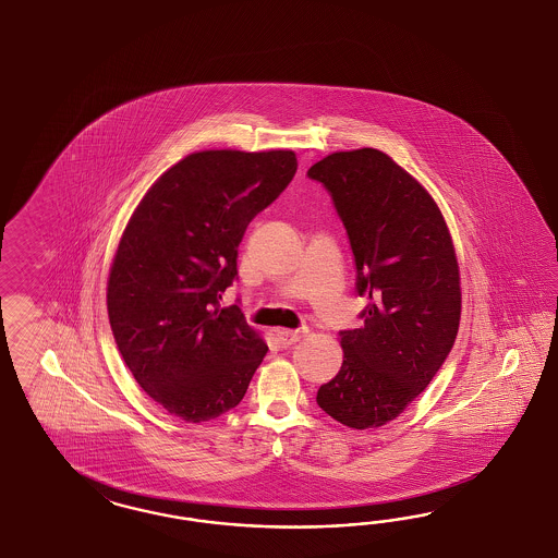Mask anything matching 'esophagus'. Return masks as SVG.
Listing matches in <instances>:
<instances>
[{"instance_id": "34e87169", "label": "esophagus", "mask_w": 558, "mask_h": 558, "mask_svg": "<svg viewBox=\"0 0 558 558\" xmlns=\"http://www.w3.org/2000/svg\"><path fill=\"white\" fill-rule=\"evenodd\" d=\"M276 338H278L282 348H290V345H294L296 341L304 338V329H278Z\"/></svg>"}]
</instances>
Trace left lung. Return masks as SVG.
Listing matches in <instances>:
<instances>
[{
	"label": "left lung",
	"instance_id": "8db88e82",
	"mask_svg": "<svg viewBox=\"0 0 558 558\" xmlns=\"http://www.w3.org/2000/svg\"><path fill=\"white\" fill-rule=\"evenodd\" d=\"M306 175L331 194L368 299L357 329L339 331L343 364L317 405L354 429L399 417L438 374L460 323L452 236L427 190L387 153L338 151Z\"/></svg>",
	"mask_w": 558,
	"mask_h": 558
}]
</instances>
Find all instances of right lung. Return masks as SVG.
<instances>
[{
	"label": "right lung",
	"instance_id": "add662e5",
	"mask_svg": "<svg viewBox=\"0 0 558 558\" xmlns=\"http://www.w3.org/2000/svg\"><path fill=\"white\" fill-rule=\"evenodd\" d=\"M294 151L192 153L153 184L120 236L108 276V317L141 389L190 423L239 405L268 345L236 304L247 225L296 173Z\"/></svg>",
	"mask_w": 558,
	"mask_h": 558
}]
</instances>
